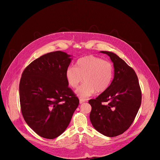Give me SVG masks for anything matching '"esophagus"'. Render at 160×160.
Listing matches in <instances>:
<instances>
[{
  "label": "esophagus",
  "mask_w": 160,
  "mask_h": 160,
  "mask_svg": "<svg viewBox=\"0 0 160 160\" xmlns=\"http://www.w3.org/2000/svg\"><path fill=\"white\" fill-rule=\"evenodd\" d=\"M84 102H85V100L84 99L80 98V104H82V103H83Z\"/></svg>",
  "instance_id": "esophagus-1"
}]
</instances>
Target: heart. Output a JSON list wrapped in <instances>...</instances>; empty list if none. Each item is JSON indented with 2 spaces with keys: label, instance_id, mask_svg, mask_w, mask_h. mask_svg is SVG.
<instances>
[{
  "label": "heart",
  "instance_id": "obj_1",
  "mask_svg": "<svg viewBox=\"0 0 160 160\" xmlns=\"http://www.w3.org/2000/svg\"><path fill=\"white\" fill-rule=\"evenodd\" d=\"M113 75V64L93 55L80 58L75 67H68L66 71V80L73 88H77L83 78L84 83L77 90L82 98L92 95L96 91L98 93L105 92L112 82Z\"/></svg>",
  "mask_w": 160,
  "mask_h": 160
}]
</instances>
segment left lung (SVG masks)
I'll return each mask as SVG.
<instances>
[{"label": "left lung", "mask_w": 160, "mask_h": 160, "mask_svg": "<svg viewBox=\"0 0 160 160\" xmlns=\"http://www.w3.org/2000/svg\"><path fill=\"white\" fill-rule=\"evenodd\" d=\"M101 52L109 56L115 75L108 90L88 101L92 106L90 120L96 130L111 138L123 133L130 127L141 106L142 94L133 68L115 54Z\"/></svg>", "instance_id": "obj_1"}]
</instances>
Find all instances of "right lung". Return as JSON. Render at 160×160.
Masks as SVG:
<instances>
[{
	"label": "right lung",
	"instance_id": "add662e5",
	"mask_svg": "<svg viewBox=\"0 0 160 160\" xmlns=\"http://www.w3.org/2000/svg\"><path fill=\"white\" fill-rule=\"evenodd\" d=\"M70 56L60 51L44 54L27 66L21 75L22 115L28 125L45 139H54L64 132L79 104L66 78Z\"/></svg>",
	"mask_w": 160,
	"mask_h": 160
}]
</instances>
